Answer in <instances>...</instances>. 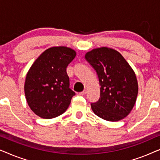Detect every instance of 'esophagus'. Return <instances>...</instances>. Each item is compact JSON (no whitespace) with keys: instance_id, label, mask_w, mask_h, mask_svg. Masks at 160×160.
Wrapping results in <instances>:
<instances>
[{"instance_id":"1","label":"esophagus","mask_w":160,"mask_h":160,"mask_svg":"<svg viewBox=\"0 0 160 160\" xmlns=\"http://www.w3.org/2000/svg\"><path fill=\"white\" fill-rule=\"evenodd\" d=\"M87 94V90L86 89H84V90H83L82 92H79V95H85Z\"/></svg>"}]
</instances>
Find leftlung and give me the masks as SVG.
<instances>
[{
	"label": "left lung",
	"instance_id": "left-lung-1",
	"mask_svg": "<svg viewBox=\"0 0 160 160\" xmlns=\"http://www.w3.org/2000/svg\"><path fill=\"white\" fill-rule=\"evenodd\" d=\"M85 59L95 70L100 83V98L91 103L93 112L102 119L119 121L126 117L138 92L136 76L117 50L108 47L94 49Z\"/></svg>",
	"mask_w": 160,
	"mask_h": 160
}]
</instances>
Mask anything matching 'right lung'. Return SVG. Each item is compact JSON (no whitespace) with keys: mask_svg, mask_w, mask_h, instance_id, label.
I'll list each match as a JSON object with an SVG mask.
<instances>
[{"mask_svg":"<svg viewBox=\"0 0 160 160\" xmlns=\"http://www.w3.org/2000/svg\"><path fill=\"white\" fill-rule=\"evenodd\" d=\"M76 52L66 47L45 50L30 67L25 78L28 104L37 116L52 119L62 114L76 93L70 89L66 68Z\"/></svg>","mask_w":160,"mask_h":160,"instance_id":"right-lung-1","label":"right lung"}]
</instances>
